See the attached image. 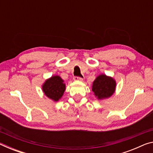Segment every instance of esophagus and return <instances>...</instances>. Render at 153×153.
<instances>
[{
	"instance_id": "34e87169",
	"label": "esophagus",
	"mask_w": 153,
	"mask_h": 153,
	"mask_svg": "<svg viewBox=\"0 0 153 153\" xmlns=\"http://www.w3.org/2000/svg\"><path fill=\"white\" fill-rule=\"evenodd\" d=\"M74 79L75 80V81H83V77H74Z\"/></svg>"
}]
</instances>
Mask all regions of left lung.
I'll return each mask as SVG.
<instances>
[{"instance_id": "1", "label": "left lung", "mask_w": 153, "mask_h": 153, "mask_svg": "<svg viewBox=\"0 0 153 153\" xmlns=\"http://www.w3.org/2000/svg\"><path fill=\"white\" fill-rule=\"evenodd\" d=\"M115 79L106 74L98 76L92 83V90L98 100H105L110 98L116 90Z\"/></svg>"}]
</instances>
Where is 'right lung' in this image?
I'll return each instance as SVG.
<instances>
[{"instance_id":"1","label":"right lung","mask_w":153,"mask_h":153,"mask_svg":"<svg viewBox=\"0 0 153 153\" xmlns=\"http://www.w3.org/2000/svg\"><path fill=\"white\" fill-rule=\"evenodd\" d=\"M66 85L61 77L55 75L46 79L42 85V90L46 97L54 102H58L63 97Z\"/></svg>"}]
</instances>
